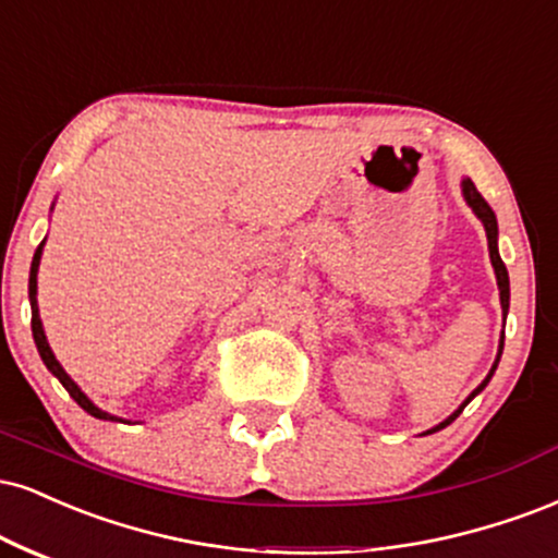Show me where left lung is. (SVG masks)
<instances>
[{
  "label": "left lung",
  "mask_w": 558,
  "mask_h": 558,
  "mask_svg": "<svg viewBox=\"0 0 558 558\" xmlns=\"http://www.w3.org/2000/svg\"><path fill=\"white\" fill-rule=\"evenodd\" d=\"M462 194H465V199H468V205L473 207V213L478 215V218L483 220V228H486V236H488V254H492V265H494V272H496V283H499V296H501V308H505V314H507V308H509V275H507V267H505V262H501V257H499V250H496V215H494V210L492 207H488V203L486 199L481 197V192L475 190V184L471 179H465L462 181ZM501 348H505V335H501V345H499V355H501ZM496 364H499V359H496ZM496 364H494V368H496ZM494 368L492 372H488V377L481 381V387L475 389V392L471 395V398H468L465 402H462V405L458 408V411H454L452 415H449L447 421H441L439 426L436 428H432V432H439V428H445V426H449L452 424L454 418H458V415L462 413V408L468 405V402H471L475 395L481 392L483 387L488 385V379L494 377ZM428 432V434H432Z\"/></svg>",
  "instance_id": "8db88e82"
}]
</instances>
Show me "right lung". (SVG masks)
I'll return each instance as SVG.
<instances>
[{
    "label": "right lung",
    "instance_id": "right-lung-1",
    "mask_svg": "<svg viewBox=\"0 0 558 558\" xmlns=\"http://www.w3.org/2000/svg\"><path fill=\"white\" fill-rule=\"evenodd\" d=\"M41 250H44V244L38 246L36 254H33V265H31V286H28V291H31V312H33L31 327H33V340H36V345H38V353H41V359H44L46 368H49V372L53 374V377H57L59 381H62L66 392H70V398L75 400L77 405L83 408V411H87L90 415H96V418H100V421H117V418H113V415H109L106 411H100V408L93 405V402L85 398L83 389H80V387L75 385V381L70 379V374L64 372L62 364H59V361L53 359V353H51V348H49V340H46V335H44L41 317H38V301H36V272H38V262H41Z\"/></svg>",
    "mask_w": 558,
    "mask_h": 558
}]
</instances>
